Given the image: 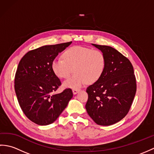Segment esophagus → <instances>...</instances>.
<instances>
[{
	"label": "esophagus",
	"instance_id": "obj_1",
	"mask_svg": "<svg viewBox=\"0 0 154 154\" xmlns=\"http://www.w3.org/2000/svg\"><path fill=\"white\" fill-rule=\"evenodd\" d=\"M80 90L79 89H73V93L74 94H76L78 92H79Z\"/></svg>",
	"mask_w": 154,
	"mask_h": 154
}]
</instances>
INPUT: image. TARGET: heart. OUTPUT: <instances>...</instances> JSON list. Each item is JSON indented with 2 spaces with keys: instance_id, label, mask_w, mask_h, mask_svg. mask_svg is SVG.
<instances>
[{
  "instance_id": "obj_1",
  "label": "heart",
  "mask_w": 154,
  "mask_h": 154,
  "mask_svg": "<svg viewBox=\"0 0 154 154\" xmlns=\"http://www.w3.org/2000/svg\"><path fill=\"white\" fill-rule=\"evenodd\" d=\"M106 66L103 51L90 48L73 46L63 54V59L55 58L51 63L54 73L60 78H67L73 71L75 74L63 82L65 88L77 89L87 82L93 83L102 76Z\"/></svg>"
}]
</instances>
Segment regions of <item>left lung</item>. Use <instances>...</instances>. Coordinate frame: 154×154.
Wrapping results in <instances>:
<instances>
[{
  "mask_svg": "<svg viewBox=\"0 0 154 154\" xmlns=\"http://www.w3.org/2000/svg\"><path fill=\"white\" fill-rule=\"evenodd\" d=\"M92 45L103 52L106 66L100 79L87 87L85 109L94 122L110 126L128 112L136 92V77L131 62L119 51L108 45Z\"/></svg>",
  "mask_w": 154,
  "mask_h": 154,
  "instance_id": "1",
  "label": "left lung"
}]
</instances>
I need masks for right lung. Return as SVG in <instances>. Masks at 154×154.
I'll return each mask as SVG.
<instances>
[{
  "mask_svg": "<svg viewBox=\"0 0 154 154\" xmlns=\"http://www.w3.org/2000/svg\"><path fill=\"white\" fill-rule=\"evenodd\" d=\"M72 42L44 45L28 51L20 61L14 79L18 103L28 119L38 125L55 122L73 97L71 89L53 94L61 85L51 63Z\"/></svg>",
  "mask_w": 154,
  "mask_h": 154,
  "instance_id": "add662e5",
  "label": "right lung"
}]
</instances>
